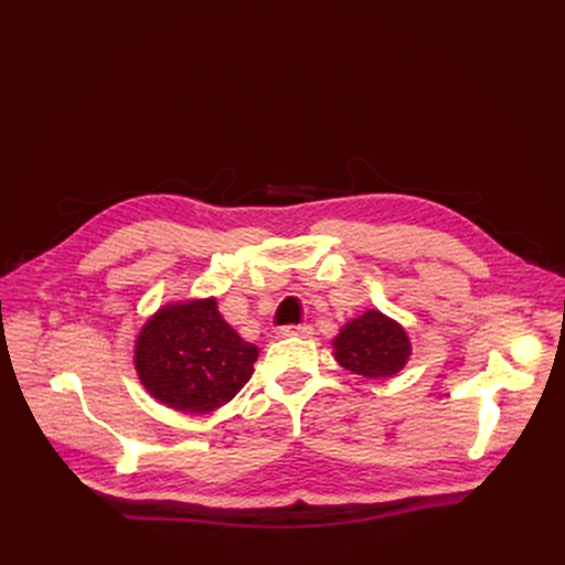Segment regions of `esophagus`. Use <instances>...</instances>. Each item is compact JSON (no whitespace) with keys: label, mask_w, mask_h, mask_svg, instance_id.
I'll return each instance as SVG.
<instances>
[{"label":"esophagus","mask_w":565,"mask_h":565,"mask_svg":"<svg viewBox=\"0 0 565 565\" xmlns=\"http://www.w3.org/2000/svg\"><path fill=\"white\" fill-rule=\"evenodd\" d=\"M311 334H313V330L309 328V324H288V328L281 330V337H286V339H292V337L309 339Z\"/></svg>","instance_id":"obj_1"}]
</instances>
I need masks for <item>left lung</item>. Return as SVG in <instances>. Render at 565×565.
Instances as JSON below:
<instances>
[{"instance_id": "8db88e82", "label": "left lung", "mask_w": 565, "mask_h": 565, "mask_svg": "<svg viewBox=\"0 0 565 565\" xmlns=\"http://www.w3.org/2000/svg\"><path fill=\"white\" fill-rule=\"evenodd\" d=\"M332 354L345 371L382 380L405 369L412 358V341L398 320L377 309H366L341 324L332 339Z\"/></svg>"}]
</instances>
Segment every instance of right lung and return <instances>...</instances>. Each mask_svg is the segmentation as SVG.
I'll list each match as a JSON object with an SVG mask.
<instances>
[{
	"label": "right lung",
	"instance_id": "add662e5",
	"mask_svg": "<svg viewBox=\"0 0 565 565\" xmlns=\"http://www.w3.org/2000/svg\"><path fill=\"white\" fill-rule=\"evenodd\" d=\"M258 348L222 318L215 298L162 305L141 324L132 364L143 390L181 414L215 412L254 373Z\"/></svg>",
	"mask_w": 565,
	"mask_h": 565
}]
</instances>
